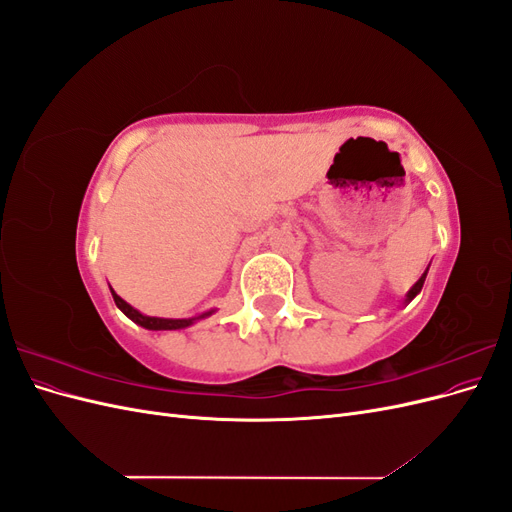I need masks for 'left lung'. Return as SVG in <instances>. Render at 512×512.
Wrapping results in <instances>:
<instances>
[{
    "label": "left lung",
    "mask_w": 512,
    "mask_h": 512,
    "mask_svg": "<svg viewBox=\"0 0 512 512\" xmlns=\"http://www.w3.org/2000/svg\"><path fill=\"white\" fill-rule=\"evenodd\" d=\"M427 271H429V267H427ZM427 271L421 275V277H418V282L408 290V294H406V299H404V303H410L414 297H416V294L418 292H421V288H423V284H425V277H427Z\"/></svg>",
    "instance_id": "obj_1"
}]
</instances>
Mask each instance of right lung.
Listing matches in <instances>:
<instances>
[{
    "label": "right lung",
    "instance_id": "1",
    "mask_svg": "<svg viewBox=\"0 0 512 512\" xmlns=\"http://www.w3.org/2000/svg\"><path fill=\"white\" fill-rule=\"evenodd\" d=\"M111 294H113V299H115V305L121 309L123 314H126L132 322H136L138 327L149 329V331H177V329L192 327V324H194L196 320H203V318H207V316H211V314L215 312V309H209V312L200 314V316H192V318H158V316H145V314L138 312V309H134L130 303L123 301L113 288H111Z\"/></svg>",
    "mask_w": 512,
    "mask_h": 512
}]
</instances>
